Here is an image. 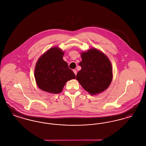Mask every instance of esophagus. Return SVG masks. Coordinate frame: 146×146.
<instances>
[{
  "label": "esophagus",
  "mask_w": 146,
  "mask_h": 146,
  "mask_svg": "<svg viewBox=\"0 0 146 146\" xmlns=\"http://www.w3.org/2000/svg\"><path fill=\"white\" fill-rule=\"evenodd\" d=\"M73 72H74V73L75 74V75L76 76V74H77V72H76V70H73Z\"/></svg>",
  "instance_id": "1"
}]
</instances>
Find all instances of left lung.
I'll return each mask as SVG.
<instances>
[{
	"mask_svg": "<svg viewBox=\"0 0 146 146\" xmlns=\"http://www.w3.org/2000/svg\"><path fill=\"white\" fill-rule=\"evenodd\" d=\"M82 69L76 75V80L91 95L106 90L112 80V68L108 58L96 49L82 53Z\"/></svg>",
	"mask_w": 146,
	"mask_h": 146,
	"instance_id": "1",
	"label": "left lung"
}]
</instances>
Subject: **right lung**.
Instances as JSON below:
<instances>
[{"mask_svg": "<svg viewBox=\"0 0 146 146\" xmlns=\"http://www.w3.org/2000/svg\"><path fill=\"white\" fill-rule=\"evenodd\" d=\"M63 55L62 50L52 48L38 60L35 67V79L42 90L59 94L67 81L76 78L67 63L63 60Z\"/></svg>", "mask_w": 146, "mask_h": 146, "instance_id": "right-lung-1", "label": "right lung"}]
</instances>
